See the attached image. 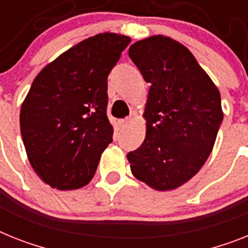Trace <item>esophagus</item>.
Wrapping results in <instances>:
<instances>
[{
	"mask_svg": "<svg viewBox=\"0 0 248 248\" xmlns=\"http://www.w3.org/2000/svg\"><path fill=\"white\" fill-rule=\"evenodd\" d=\"M130 124V118H124V120L118 121V124H120L121 128L127 127V124Z\"/></svg>",
	"mask_w": 248,
	"mask_h": 248,
	"instance_id": "obj_1",
	"label": "esophagus"
}]
</instances>
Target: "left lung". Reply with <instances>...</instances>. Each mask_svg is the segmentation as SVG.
<instances>
[{
    "label": "left lung",
    "instance_id": "1",
    "mask_svg": "<svg viewBox=\"0 0 248 248\" xmlns=\"http://www.w3.org/2000/svg\"><path fill=\"white\" fill-rule=\"evenodd\" d=\"M150 83L143 117L146 136L127 154L135 178L156 190H171L199 171L223 121L218 88L184 45L163 35L128 49Z\"/></svg>",
    "mask_w": 248,
    "mask_h": 248
}]
</instances>
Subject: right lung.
<instances>
[{
  "mask_svg": "<svg viewBox=\"0 0 248 248\" xmlns=\"http://www.w3.org/2000/svg\"><path fill=\"white\" fill-rule=\"evenodd\" d=\"M131 39L103 32L47 64L31 84L20 127L32 169L51 188L70 190L92 180L112 142L107 78Z\"/></svg>",
  "mask_w": 248,
  "mask_h": 248,
  "instance_id": "add662e5",
  "label": "right lung"
}]
</instances>
